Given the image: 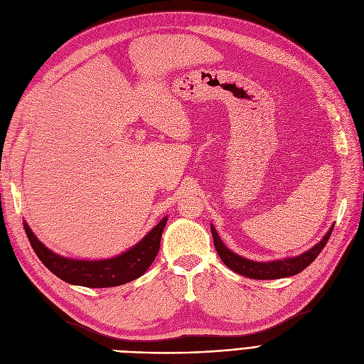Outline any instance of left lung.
<instances>
[{
  "instance_id": "8db88e82",
  "label": "left lung",
  "mask_w": 364,
  "mask_h": 364,
  "mask_svg": "<svg viewBox=\"0 0 364 364\" xmlns=\"http://www.w3.org/2000/svg\"><path fill=\"white\" fill-rule=\"evenodd\" d=\"M333 227L335 225H332V228L327 231V234L321 238L320 243H317L314 247H311L305 253L295 257H286V259H279V261H269V262H256L243 256H238L237 253L231 252L222 243V240L218 235L213 225H210V231H212L216 252L220 256L222 262L230 269L255 280H275V279H284V277H290V275H296L301 271H304L324 249L328 237H331L333 231Z\"/></svg>"
}]
</instances>
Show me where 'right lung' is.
Wrapping results in <instances>:
<instances>
[{
	"label": "right lung",
	"mask_w": 364,
	"mask_h": 364,
	"mask_svg": "<svg viewBox=\"0 0 364 364\" xmlns=\"http://www.w3.org/2000/svg\"><path fill=\"white\" fill-rule=\"evenodd\" d=\"M166 222L167 216L155 225L132 249L115 257L100 259V261H80V259H69L56 255L41 243L26 222H23V227L33 252L56 277L69 284L96 289L126 284L145 274L159 253Z\"/></svg>",
	"instance_id": "obj_1"
}]
</instances>
